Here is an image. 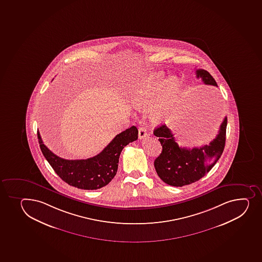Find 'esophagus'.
Here are the masks:
<instances>
[{
  "label": "esophagus",
  "instance_id": "34e87169",
  "mask_svg": "<svg viewBox=\"0 0 262 262\" xmlns=\"http://www.w3.org/2000/svg\"><path fill=\"white\" fill-rule=\"evenodd\" d=\"M147 136H148V134H147V130H146L145 128L144 127H139V129H138V138H139V139H143Z\"/></svg>",
  "mask_w": 262,
  "mask_h": 262
}]
</instances>
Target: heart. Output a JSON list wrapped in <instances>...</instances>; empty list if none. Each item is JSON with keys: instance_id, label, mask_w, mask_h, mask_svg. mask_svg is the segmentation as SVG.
I'll list each match as a JSON object with an SVG mask.
<instances>
[{"instance_id": "1", "label": "heart", "mask_w": 262, "mask_h": 262, "mask_svg": "<svg viewBox=\"0 0 262 262\" xmlns=\"http://www.w3.org/2000/svg\"><path fill=\"white\" fill-rule=\"evenodd\" d=\"M180 93L181 83L176 77L167 80L163 74H151L139 81L133 90V104L138 109L145 110L160 93L149 110V119L153 123H161L170 116Z\"/></svg>"}]
</instances>
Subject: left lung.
<instances>
[{
    "mask_svg": "<svg viewBox=\"0 0 262 262\" xmlns=\"http://www.w3.org/2000/svg\"><path fill=\"white\" fill-rule=\"evenodd\" d=\"M197 78L206 85L217 86L215 79L205 70H196ZM227 117L222 122L219 134L209 144L196 148H181L166 124L154 129V135L162 146V153L155 160L157 174L162 181L173 186L193 183L204 177L221 157L225 146Z\"/></svg>",
    "mask_w": 262,
    "mask_h": 262,
    "instance_id": "1",
    "label": "left lung"
}]
</instances>
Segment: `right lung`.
Listing matches in <instances>:
<instances>
[{
  "label": "right lung",
  "mask_w": 262,
  "mask_h": 262,
  "mask_svg": "<svg viewBox=\"0 0 262 262\" xmlns=\"http://www.w3.org/2000/svg\"><path fill=\"white\" fill-rule=\"evenodd\" d=\"M138 130L132 126L119 133L100 154L82 160H66L57 157L38 138L43 157L62 181L84 190H96L106 186L116 176L122 149L138 139Z\"/></svg>",
  "instance_id": "add662e5"
}]
</instances>
